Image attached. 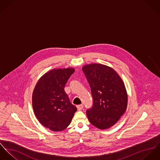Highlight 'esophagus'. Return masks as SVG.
<instances>
[{
	"label": "esophagus",
	"instance_id": "1",
	"mask_svg": "<svg viewBox=\"0 0 160 160\" xmlns=\"http://www.w3.org/2000/svg\"><path fill=\"white\" fill-rule=\"evenodd\" d=\"M77 109H78V110H82V109L83 108V104L78 105V106H77Z\"/></svg>",
	"mask_w": 160,
	"mask_h": 160
}]
</instances>
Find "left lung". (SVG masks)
Listing matches in <instances>:
<instances>
[{
	"instance_id": "1",
	"label": "left lung",
	"mask_w": 160,
	"mask_h": 160,
	"mask_svg": "<svg viewBox=\"0 0 160 160\" xmlns=\"http://www.w3.org/2000/svg\"><path fill=\"white\" fill-rule=\"evenodd\" d=\"M93 99L92 108L87 110L89 122L95 127L108 129L123 115L128 105L124 82L113 68L101 64L82 67Z\"/></svg>"
}]
</instances>
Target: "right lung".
<instances>
[{
  "mask_svg": "<svg viewBox=\"0 0 160 160\" xmlns=\"http://www.w3.org/2000/svg\"><path fill=\"white\" fill-rule=\"evenodd\" d=\"M74 72L72 68L53 69L39 78L34 89L32 101L36 118L52 131L66 129L77 110L64 91L65 85Z\"/></svg>",
  "mask_w": 160,
  "mask_h": 160,
  "instance_id": "add662e5",
  "label": "right lung"
}]
</instances>
